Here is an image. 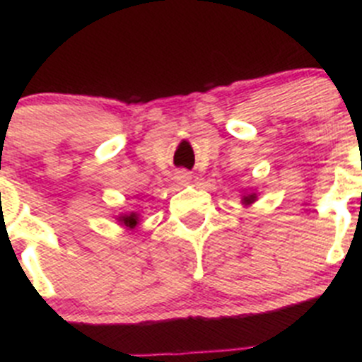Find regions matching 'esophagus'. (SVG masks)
I'll use <instances>...</instances> for the list:
<instances>
[{"label": "esophagus", "instance_id": "1", "mask_svg": "<svg viewBox=\"0 0 362 362\" xmlns=\"http://www.w3.org/2000/svg\"><path fill=\"white\" fill-rule=\"evenodd\" d=\"M175 178H177L180 184H187V182L191 180V173H189V171H185V170H180V171H177Z\"/></svg>", "mask_w": 362, "mask_h": 362}]
</instances>
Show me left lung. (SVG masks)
<instances>
[{"mask_svg": "<svg viewBox=\"0 0 362 362\" xmlns=\"http://www.w3.org/2000/svg\"><path fill=\"white\" fill-rule=\"evenodd\" d=\"M255 198H257V196H255V192H250V194H247V196H243V204H252L255 202Z\"/></svg>", "mask_w": 362, "mask_h": 362, "instance_id": "obj_1", "label": "left lung"}]
</instances>
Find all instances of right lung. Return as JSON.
Segmentation results:
<instances>
[{
  "mask_svg": "<svg viewBox=\"0 0 362 362\" xmlns=\"http://www.w3.org/2000/svg\"><path fill=\"white\" fill-rule=\"evenodd\" d=\"M119 222H120V224H122V226H126V228L133 229V228H136L138 222H140V217H138L136 211H131V214L120 215Z\"/></svg>",
  "mask_w": 362,
  "mask_h": 362,
  "instance_id": "right-lung-1",
  "label": "right lung"
}]
</instances>
